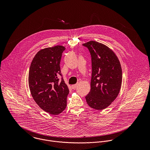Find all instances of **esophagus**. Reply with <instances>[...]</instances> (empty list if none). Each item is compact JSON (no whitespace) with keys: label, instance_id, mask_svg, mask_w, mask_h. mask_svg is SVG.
I'll return each mask as SVG.
<instances>
[{"label":"esophagus","instance_id":"34e87169","mask_svg":"<svg viewBox=\"0 0 150 150\" xmlns=\"http://www.w3.org/2000/svg\"><path fill=\"white\" fill-rule=\"evenodd\" d=\"M78 83H77V84H74V85H72L71 86V88H73V89H74V88H76V87H77V86H78Z\"/></svg>","mask_w":150,"mask_h":150}]
</instances>
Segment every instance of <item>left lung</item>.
Masks as SVG:
<instances>
[{
	"mask_svg": "<svg viewBox=\"0 0 150 150\" xmlns=\"http://www.w3.org/2000/svg\"><path fill=\"white\" fill-rule=\"evenodd\" d=\"M91 55V91L86 96L87 104L102 110L117 97L122 84V69L115 53L107 46L95 41L83 44Z\"/></svg>",
	"mask_w": 150,
	"mask_h": 150,
	"instance_id": "obj_1",
	"label": "left lung"
}]
</instances>
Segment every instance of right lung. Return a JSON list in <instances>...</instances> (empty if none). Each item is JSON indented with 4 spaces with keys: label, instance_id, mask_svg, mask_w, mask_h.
I'll list each match as a JSON object with an SVG mask.
<instances>
[{
    "label": "right lung",
    "instance_id": "obj_1",
    "mask_svg": "<svg viewBox=\"0 0 150 150\" xmlns=\"http://www.w3.org/2000/svg\"><path fill=\"white\" fill-rule=\"evenodd\" d=\"M65 47L56 45L40 50L30 64L28 83L31 95L44 111L52 115L61 113L69 93L62 76L60 62Z\"/></svg>",
    "mask_w": 150,
    "mask_h": 150
}]
</instances>
